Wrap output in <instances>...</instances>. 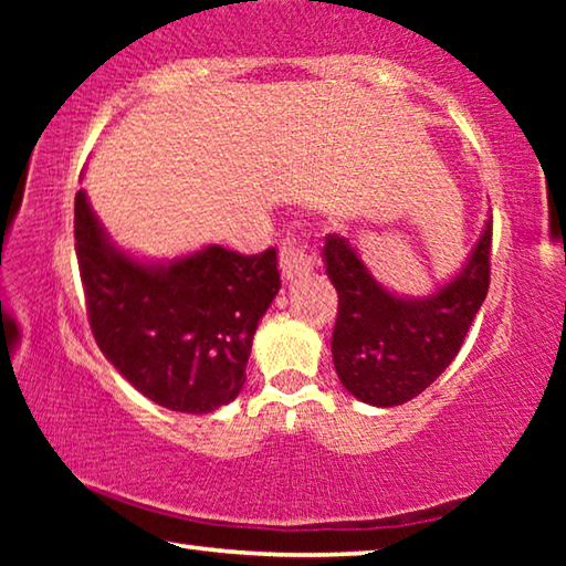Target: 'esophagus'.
Listing matches in <instances>:
<instances>
[{
	"label": "esophagus",
	"mask_w": 566,
	"mask_h": 566,
	"mask_svg": "<svg viewBox=\"0 0 566 566\" xmlns=\"http://www.w3.org/2000/svg\"><path fill=\"white\" fill-rule=\"evenodd\" d=\"M280 266L284 280H294V276L306 274L314 266V252L306 239L302 237H286L280 249Z\"/></svg>",
	"instance_id": "esophagus-1"
}]
</instances>
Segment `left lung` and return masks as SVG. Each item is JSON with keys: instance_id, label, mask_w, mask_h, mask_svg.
I'll return each mask as SVG.
<instances>
[{"instance_id": "1", "label": "left lung", "mask_w": 566, "mask_h": 566, "mask_svg": "<svg viewBox=\"0 0 566 566\" xmlns=\"http://www.w3.org/2000/svg\"><path fill=\"white\" fill-rule=\"evenodd\" d=\"M492 219L464 270L429 300L387 292L347 237L327 234L324 262L339 306L332 359L342 385L367 405L397 407L421 395L452 364L490 290Z\"/></svg>"}]
</instances>
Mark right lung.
<instances>
[{"label":"right lung","instance_id":"right-lung-1","mask_svg":"<svg viewBox=\"0 0 566 566\" xmlns=\"http://www.w3.org/2000/svg\"><path fill=\"white\" fill-rule=\"evenodd\" d=\"M74 239L94 339L119 375L157 405L207 415L244 387L256 324L280 292L276 249L239 254L212 244L169 266L117 252L84 191Z\"/></svg>","mask_w":566,"mask_h":566}]
</instances>
